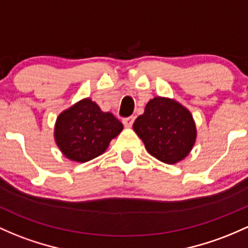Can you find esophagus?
I'll return each mask as SVG.
<instances>
[{"mask_svg": "<svg viewBox=\"0 0 248 248\" xmlns=\"http://www.w3.org/2000/svg\"><path fill=\"white\" fill-rule=\"evenodd\" d=\"M134 120H135L134 116H129V118L124 119V121H122V122H124V127L129 128V127H132V124H133V122H134Z\"/></svg>", "mask_w": 248, "mask_h": 248, "instance_id": "34e87169", "label": "esophagus"}]
</instances>
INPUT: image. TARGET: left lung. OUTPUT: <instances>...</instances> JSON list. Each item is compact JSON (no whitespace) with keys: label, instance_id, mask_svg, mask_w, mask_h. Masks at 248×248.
I'll return each mask as SVG.
<instances>
[{"label":"left lung","instance_id":"obj_1","mask_svg":"<svg viewBox=\"0 0 248 248\" xmlns=\"http://www.w3.org/2000/svg\"><path fill=\"white\" fill-rule=\"evenodd\" d=\"M133 129L143 141L147 152L168 165L184 160L197 139L190 111L168 97L149 100L145 113L133 124Z\"/></svg>","mask_w":248,"mask_h":248}]
</instances>
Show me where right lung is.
I'll return each instance as SVG.
<instances>
[{
	"label": "right lung",
	"mask_w": 248,
	"mask_h": 248,
	"mask_svg": "<svg viewBox=\"0 0 248 248\" xmlns=\"http://www.w3.org/2000/svg\"><path fill=\"white\" fill-rule=\"evenodd\" d=\"M122 129L124 124L113 114L102 111L87 97L60 114L54 138L67 159L87 162L105 153Z\"/></svg>",
	"instance_id": "add662e5"
}]
</instances>
